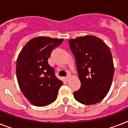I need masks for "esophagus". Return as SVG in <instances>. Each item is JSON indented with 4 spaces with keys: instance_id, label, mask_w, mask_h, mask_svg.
I'll return each mask as SVG.
<instances>
[{
    "instance_id": "34e87169",
    "label": "esophagus",
    "mask_w": 128,
    "mask_h": 128,
    "mask_svg": "<svg viewBox=\"0 0 128 128\" xmlns=\"http://www.w3.org/2000/svg\"><path fill=\"white\" fill-rule=\"evenodd\" d=\"M69 79H70V76H67L66 77H65V80L66 81H68Z\"/></svg>"
}]
</instances>
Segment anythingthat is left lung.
<instances>
[{
  "mask_svg": "<svg viewBox=\"0 0 128 128\" xmlns=\"http://www.w3.org/2000/svg\"><path fill=\"white\" fill-rule=\"evenodd\" d=\"M76 60L81 87L74 98L84 105L98 103L108 93L114 74L110 49L102 39L91 35L69 40Z\"/></svg>",
  "mask_w": 128,
  "mask_h": 128,
  "instance_id": "left-lung-1",
  "label": "left lung"
}]
</instances>
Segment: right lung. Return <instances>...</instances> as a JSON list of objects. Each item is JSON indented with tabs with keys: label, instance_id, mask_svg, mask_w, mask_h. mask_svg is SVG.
<instances>
[{
	"label": "right lung",
	"instance_id": "right-lung-1",
	"mask_svg": "<svg viewBox=\"0 0 128 128\" xmlns=\"http://www.w3.org/2000/svg\"><path fill=\"white\" fill-rule=\"evenodd\" d=\"M62 38L38 36L31 39L19 53L16 61V77L20 89L32 105L48 106L57 98L63 82L56 78L48 58Z\"/></svg>",
	"mask_w": 128,
	"mask_h": 128
}]
</instances>
